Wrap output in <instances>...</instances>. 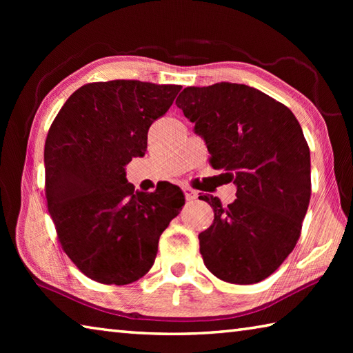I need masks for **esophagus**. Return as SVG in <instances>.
<instances>
[{
	"label": "esophagus",
	"mask_w": 353,
	"mask_h": 353,
	"mask_svg": "<svg viewBox=\"0 0 353 353\" xmlns=\"http://www.w3.org/2000/svg\"><path fill=\"white\" fill-rule=\"evenodd\" d=\"M182 191H183L185 199H187V201H194L196 198H198V193H196L193 188L187 187V185H185V187H182Z\"/></svg>",
	"instance_id": "1"
}]
</instances>
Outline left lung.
Listing matches in <instances>:
<instances>
[{"label":"left lung","instance_id":"left-lung-1","mask_svg":"<svg viewBox=\"0 0 353 353\" xmlns=\"http://www.w3.org/2000/svg\"><path fill=\"white\" fill-rule=\"evenodd\" d=\"M176 104L205 140L210 165L236 185L227 207L201 196L214 213L199 234L204 265L224 282L259 283L292 252L310 204V148L301 124L288 107L243 83L187 87Z\"/></svg>","mask_w":353,"mask_h":353}]
</instances>
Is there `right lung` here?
I'll return each instance as SVG.
<instances>
[{
    "label": "right lung",
    "mask_w": 353,
    "mask_h": 353,
    "mask_svg": "<svg viewBox=\"0 0 353 353\" xmlns=\"http://www.w3.org/2000/svg\"><path fill=\"white\" fill-rule=\"evenodd\" d=\"M181 88L140 81L85 83L48 130V212L63 252L94 282L128 285L145 276L160 235L185 204L176 185L135 191L124 170L145 155L149 128Z\"/></svg>",
    "instance_id": "obj_1"
}]
</instances>
